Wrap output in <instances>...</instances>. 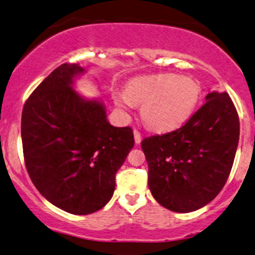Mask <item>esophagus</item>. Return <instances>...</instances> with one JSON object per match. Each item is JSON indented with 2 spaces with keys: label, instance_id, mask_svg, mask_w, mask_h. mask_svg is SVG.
<instances>
[{
  "label": "esophagus",
  "instance_id": "esophagus-1",
  "mask_svg": "<svg viewBox=\"0 0 255 255\" xmlns=\"http://www.w3.org/2000/svg\"><path fill=\"white\" fill-rule=\"evenodd\" d=\"M134 140H135V144H140L141 142V134H140L139 130L134 129Z\"/></svg>",
  "mask_w": 255,
  "mask_h": 255
}]
</instances>
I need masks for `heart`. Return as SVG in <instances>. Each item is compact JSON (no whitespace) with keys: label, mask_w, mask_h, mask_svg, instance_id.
I'll return each instance as SVG.
<instances>
[{"label":"heart","mask_w":255,"mask_h":255,"mask_svg":"<svg viewBox=\"0 0 255 255\" xmlns=\"http://www.w3.org/2000/svg\"><path fill=\"white\" fill-rule=\"evenodd\" d=\"M200 89L194 80L182 75H146L130 80L126 92H116L118 107L128 110L141 105V118L147 127L169 131L182 126L194 113Z\"/></svg>","instance_id":"obj_1"}]
</instances>
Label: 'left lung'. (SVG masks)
Segmentation results:
<instances>
[{"mask_svg": "<svg viewBox=\"0 0 255 255\" xmlns=\"http://www.w3.org/2000/svg\"><path fill=\"white\" fill-rule=\"evenodd\" d=\"M240 121L227 92H210L182 127L141 141L148 188L165 209H201L222 191L238 150Z\"/></svg>", "mask_w": 255, "mask_h": 255, "instance_id": "8db88e82", "label": "left lung"}]
</instances>
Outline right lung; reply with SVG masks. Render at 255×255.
<instances>
[{
    "label": "right lung",
    "mask_w": 255,
    "mask_h": 255,
    "mask_svg": "<svg viewBox=\"0 0 255 255\" xmlns=\"http://www.w3.org/2000/svg\"><path fill=\"white\" fill-rule=\"evenodd\" d=\"M85 71L63 63L31 93L22 109L21 140L32 182L52 205L73 215L104 207L115 175L134 146L130 127H114L98 99L73 89Z\"/></svg>",
    "instance_id": "obj_1"
}]
</instances>
